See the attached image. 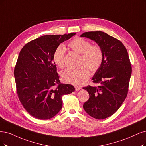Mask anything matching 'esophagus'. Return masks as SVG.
<instances>
[{"label": "esophagus", "mask_w": 146, "mask_h": 146, "mask_svg": "<svg viewBox=\"0 0 146 146\" xmlns=\"http://www.w3.org/2000/svg\"><path fill=\"white\" fill-rule=\"evenodd\" d=\"M80 89H81V88H80V87H78V86H75V90H76V91H79Z\"/></svg>", "instance_id": "34e87169"}]
</instances>
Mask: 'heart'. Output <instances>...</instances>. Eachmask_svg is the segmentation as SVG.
Instances as JSON below:
<instances>
[{
	"label": "heart",
	"mask_w": 146,
	"mask_h": 146,
	"mask_svg": "<svg viewBox=\"0 0 146 146\" xmlns=\"http://www.w3.org/2000/svg\"><path fill=\"white\" fill-rule=\"evenodd\" d=\"M68 46L76 52L81 54L80 64L84 66L76 68H67L61 73L65 82L74 85H80L88 80L90 71L96 72L101 67L104 60V53L99 45H91L90 41L81 37H76L70 41ZM66 47L59 44L53 53V61L57 66L63 67Z\"/></svg>",
	"instance_id": "1"
}]
</instances>
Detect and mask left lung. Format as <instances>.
<instances>
[{
	"instance_id": "obj_1",
	"label": "left lung",
	"mask_w": 146,
	"mask_h": 146,
	"mask_svg": "<svg viewBox=\"0 0 146 146\" xmlns=\"http://www.w3.org/2000/svg\"><path fill=\"white\" fill-rule=\"evenodd\" d=\"M80 36L96 42L104 53L103 64L92 78L100 85L83 87L90 95L83 108L91 117L105 119L115 113L126 98L132 73L130 59L123 43L104 32H86Z\"/></svg>"
}]
</instances>
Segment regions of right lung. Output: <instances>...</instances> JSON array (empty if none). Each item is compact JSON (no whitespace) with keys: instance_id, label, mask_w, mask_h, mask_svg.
<instances>
[{"instance_id":"right-lung-1","label":"right lung","mask_w":146,"mask_h":146,"mask_svg":"<svg viewBox=\"0 0 146 146\" xmlns=\"http://www.w3.org/2000/svg\"><path fill=\"white\" fill-rule=\"evenodd\" d=\"M76 34L47 35L32 40L21 48L14 68L18 98L29 114L48 120L62 108L64 95L75 90L73 85L61 83L53 53L60 43Z\"/></svg>"}]
</instances>
